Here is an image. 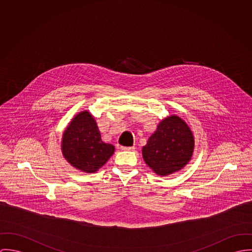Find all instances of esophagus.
I'll return each instance as SVG.
<instances>
[{
  "mask_svg": "<svg viewBox=\"0 0 252 252\" xmlns=\"http://www.w3.org/2000/svg\"><path fill=\"white\" fill-rule=\"evenodd\" d=\"M121 150H123V151H134V150H135V147H134V146H132V147L121 146Z\"/></svg>",
  "mask_w": 252,
  "mask_h": 252,
  "instance_id": "esophagus-1",
  "label": "esophagus"
}]
</instances>
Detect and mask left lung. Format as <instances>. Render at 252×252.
Here are the masks:
<instances>
[{"label": "left lung", "instance_id": "8db88e82", "mask_svg": "<svg viewBox=\"0 0 252 252\" xmlns=\"http://www.w3.org/2000/svg\"><path fill=\"white\" fill-rule=\"evenodd\" d=\"M194 149V138L188 125L171 116L158 126L142 149L145 162L156 174L166 176L188 164Z\"/></svg>", "mask_w": 252, "mask_h": 252}]
</instances>
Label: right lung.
<instances>
[{
  "label": "right lung",
  "mask_w": 252,
  "mask_h": 252,
  "mask_svg": "<svg viewBox=\"0 0 252 252\" xmlns=\"http://www.w3.org/2000/svg\"><path fill=\"white\" fill-rule=\"evenodd\" d=\"M62 150L72 166L94 173L106 163L115 148L101 140L95 121L90 113L84 111L77 114L64 130Z\"/></svg>",
  "instance_id": "right-lung-1"
}]
</instances>
